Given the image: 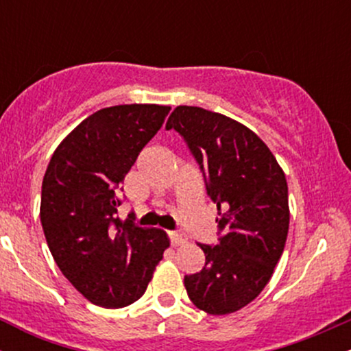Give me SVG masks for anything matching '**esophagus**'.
I'll return each instance as SVG.
<instances>
[{
	"mask_svg": "<svg viewBox=\"0 0 351 351\" xmlns=\"http://www.w3.org/2000/svg\"><path fill=\"white\" fill-rule=\"evenodd\" d=\"M170 237H171L173 245H181V244L186 243V236L180 234V232H170Z\"/></svg>",
	"mask_w": 351,
	"mask_h": 351,
	"instance_id": "obj_1",
	"label": "esophagus"
}]
</instances>
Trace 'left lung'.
I'll return each mask as SVG.
<instances>
[{"mask_svg":"<svg viewBox=\"0 0 351 351\" xmlns=\"http://www.w3.org/2000/svg\"><path fill=\"white\" fill-rule=\"evenodd\" d=\"M170 128L206 175L221 231L219 244H198L206 264L184 277L188 297L211 315L237 312L264 291L284 252L291 219L285 173L267 145L231 117L178 106Z\"/></svg>","mask_w":351,"mask_h":351,"instance_id":"obj_1","label":"left lung"}]
</instances>
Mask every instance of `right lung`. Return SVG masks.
I'll return each mask as SVG.
<instances>
[{"mask_svg":"<svg viewBox=\"0 0 351 351\" xmlns=\"http://www.w3.org/2000/svg\"><path fill=\"white\" fill-rule=\"evenodd\" d=\"M171 107L125 104L100 108L58 145L41 191V224L66 279L104 308L143 295L170 237L117 215V189Z\"/></svg>","mask_w":351,"mask_h":351,"instance_id":"obj_1","label":"right lung"}]
</instances>
